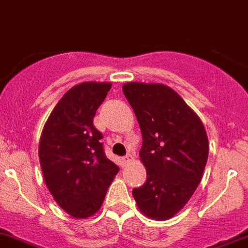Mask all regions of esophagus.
<instances>
[{"label":"esophagus","instance_id":"esophagus-1","mask_svg":"<svg viewBox=\"0 0 248 248\" xmlns=\"http://www.w3.org/2000/svg\"><path fill=\"white\" fill-rule=\"evenodd\" d=\"M132 159H133L132 154H126V155L124 156V158H123L122 160H123V163H124V164H126V163H129Z\"/></svg>","mask_w":248,"mask_h":248}]
</instances>
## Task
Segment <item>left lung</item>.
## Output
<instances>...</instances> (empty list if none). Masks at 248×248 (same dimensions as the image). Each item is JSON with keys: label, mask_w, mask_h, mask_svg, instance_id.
<instances>
[{"label": "left lung", "mask_w": 248, "mask_h": 248, "mask_svg": "<svg viewBox=\"0 0 248 248\" xmlns=\"http://www.w3.org/2000/svg\"><path fill=\"white\" fill-rule=\"evenodd\" d=\"M123 93L140 126L139 155L147 169V182L133 189V197L147 217L169 219L186 206L202 179L208 159L206 129L169 86L126 82Z\"/></svg>", "instance_id": "left-lung-1"}]
</instances>
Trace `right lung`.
I'll return each instance as SVG.
<instances>
[{"label": "right lung", "mask_w": 248, "mask_h": 248, "mask_svg": "<svg viewBox=\"0 0 248 248\" xmlns=\"http://www.w3.org/2000/svg\"><path fill=\"white\" fill-rule=\"evenodd\" d=\"M110 82H81L60 99L42 129L40 164L50 193L75 218L100 209L119 167L108 159L94 116Z\"/></svg>", "instance_id": "obj_1"}]
</instances>
